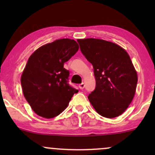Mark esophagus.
<instances>
[{
  "label": "esophagus",
  "instance_id": "1",
  "mask_svg": "<svg viewBox=\"0 0 155 155\" xmlns=\"http://www.w3.org/2000/svg\"><path fill=\"white\" fill-rule=\"evenodd\" d=\"M79 88L81 89V90H83L84 88V87H85V84H84V83H81V84H79Z\"/></svg>",
  "mask_w": 155,
  "mask_h": 155
}]
</instances>
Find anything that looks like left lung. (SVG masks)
Wrapping results in <instances>:
<instances>
[{
    "label": "left lung",
    "mask_w": 155,
    "mask_h": 155,
    "mask_svg": "<svg viewBox=\"0 0 155 155\" xmlns=\"http://www.w3.org/2000/svg\"><path fill=\"white\" fill-rule=\"evenodd\" d=\"M81 53L92 63L96 86L88 96L95 111L106 118L122 114L132 102L138 76L130 58L117 44L96 38L78 39Z\"/></svg>",
    "instance_id": "1"
}]
</instances>
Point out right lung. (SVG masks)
<instances>
[{"mask_svg": "<svg viewBox=\"0 0 155 155\" xmlns=\"http://www.w3.org/2000/svg\"><path fill=\"white\" fill-rule=\"evenodd\" d=\"M79 48L73 39H58L39 47L28 59L21 84L25 97L38 116H58L78 92L69 85V71L63 65Z\"/></svg>", "mask_w": 155, "mask_h": 155, "instance_id": "right-lung-1", "label": "right lung"}]
</instances>
